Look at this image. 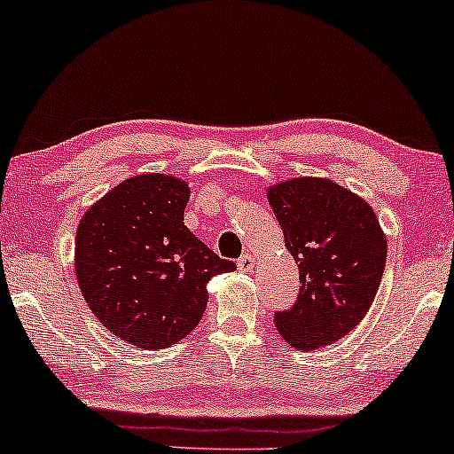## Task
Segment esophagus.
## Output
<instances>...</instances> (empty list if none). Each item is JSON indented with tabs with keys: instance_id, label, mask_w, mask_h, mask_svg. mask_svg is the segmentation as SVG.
Masks as SVG:
<instances>
[{
	"instance_id": "1",
	"label": "esophagus",
	"mask_w": 454,
	"mask_h": 454,
	"mask_svg": "<svg viewBox=\"0 0 454 454\" xmlns=\"http://www.w3.org/2000/svg\"><path fill=\"white\" fill-rule=\"evenodd\" d=\"M254 262H256V260H254L252 254H244V256L238 260V269L241 272H250L254 269Z\"/></svg>"
}]
</instances>
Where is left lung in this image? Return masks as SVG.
<instances>
[{
  "label": "left lung",
  "instance_id": "left-lung-1",
  "mask_svg": "<svg viewBox=\"0 0 454 454\" xmlns=\"http://www.w3.org/2000/svg\"><path fill=\"white\" fill-rule=\"evenodd\" d=\"M269 202L300 269V295L275 312V325L295 349H320L370 309L387 264V235L370 204L331 179L281 182L269 190Z\"/></svg>",
  "mask_w": 454,
  "mask_h": 454
}]
</instances>
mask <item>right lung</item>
<instances>
[{"instance_id": "1", "label": "right lung", "mask_w": 454, "mask_h": 454, "mask_svg": "<svg viewBox=\"0 0 454 454\" xmlns=\"http://www.w3.org/2000/svg\"><path fill=\"white\" fill-rule=\"evenodd\" d=\"M190 188L163 173L115 185L76 231V278L101 325L138 349H165L194 331L207 283L235 270L184 225Z\"/></svg>"}]
</instances>
